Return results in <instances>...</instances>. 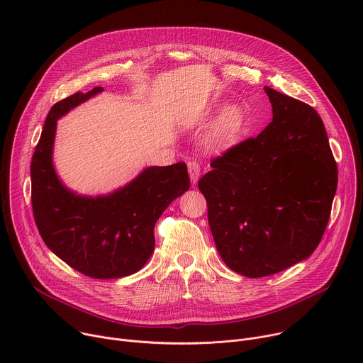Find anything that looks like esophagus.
Instances as JSON below:
<instances>
[{"label":"esophagus","instance_id":"1","mask_svg":"<svg viewBox=\"0 0 363 363\" xmlns=\"http://www.w3.org/2000/svg\"><path fill=\"white\" fill-rule=\"evenodd\" d=\"M188 174H189V178H191V182L195 185L199 179V175H201V167L196 161H191L188 162Z\"/></svg>","mask_w":363,"mask_h":363}]
</instances>
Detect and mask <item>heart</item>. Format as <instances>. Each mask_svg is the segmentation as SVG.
Masks as SVG:
<instances>
[{
	"label": "heart",
	"instance_id": "heart-1",
	"mask_svg": "<svg viewBox=\"0 0 363 363\" xmlns=\"http://www.w3.org/2000/svg\"><path fill=\"white\" fill-rule=\"evenodd\" d=\"M216 111H221V115L206 138V146L213 150H221L240 140L245 126V115L238 105H230L227 108L218 106Z\"/></svg>",
	"mask_w": 363,
	"mask_h": 363
}]
</instances>
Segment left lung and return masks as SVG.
Segmentation results:
<instances>
[{
  "mask_svg": "<svg viewBox=\"0 0 363 363\" xmlns=\"http://www.w3.org/2000/svg\"><path fill=\"white\" fill-rule=\"evenodd\" d=\"M272 123L211 162L198 188L223 262L257 279L306 260L326 230L337 167L325 125L306 103L264 86Z\"/></svg>",
  "mask_w": 363,
  "mask_h": 363,
  "instance_id": "obj_1",
  "label": "left lung"
}]
</instances>
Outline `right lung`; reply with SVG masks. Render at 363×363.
<instances>
[{
	"label": "right lung",
	"instance_id": "1",
	"mask_svg": "<svg viewBox=\"0 0 363 363\" xmlns=\"http://www.w3.org/2000/svg\"><path fill=\"white\" fill-rule=\"evenodd\" d=\"M94 87L51 108L31 160L34 220L45 245L72 269L93 279H122L139 272L155 248L153 228L169 203L189 189L186 165L145 168L105 195H82L59 178L53 147L57 121L90 97Z\"/></svg>",
	"mask_w": 363,
	"mask_h": 363
}]
</instances>
